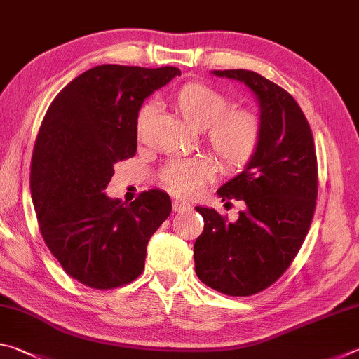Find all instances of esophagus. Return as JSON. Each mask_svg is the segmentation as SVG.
<instances>
[{"instance_id":"34e87169","label":"esophagus","mask_w":359,"mask_h":359,"mask_svg":"<svg viewBox=\"0 0 359 359\" xmlns=\"http://www.w3.org/2000/svg\"><path fill=\"white\" fill-rule=\"evenodd\" d=\"M190 208H191L190 203H187V201H182V199H174V201H172V209H174V212L188 210V209H190Z\"/></svg>"}]
</instances>
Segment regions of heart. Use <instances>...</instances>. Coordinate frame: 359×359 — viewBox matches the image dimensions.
Segmentation results:
<instances>
[{
	"mask_svg": "<svg viewBox=\"0 0 359 359\" xmlns=\"http://www.w3.org/2000/svg\"><path fill=\"white\" fill-rule=\"evenodd\" d=\"M172 107L193 128H204V142L228 172L242 171L252 161L261 141V121L245 109H229L228 96L204 82H188L171 96ZM151 107L144 104L136 114L139 136L147 128ZM214 175L204 158L174 160L163 171L169 190L191 196Z\"/></svg>",
	"mask_w": 359,
	"mask_h": 359,
	"instance_id": "b5f03b06",
	"label": "heart"
}]
</instances>
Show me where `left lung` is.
Segmentation results:
<instances>
[{"mask_svg":"<svg viewBox=\"0 0 359 359\" xmlns=\"http://www.w3.org/2000/svg\"><path fill=\"white\" fill-rule=\"evenodd\" d=\"M212 74L245 83L257 96L261 141L244 171L217 191L222 201L245 203L238 220L194 208L204 218L193 248L194 271L223 294L252 296L288 269L306 239L318 194L317 154L306 115L282 87L247 69Z\"/></svg>","mask_w":359,"mask_h":359,"instance_id":"8db88e82","label":"left lung"}]
</instances>
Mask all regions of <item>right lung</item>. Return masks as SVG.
<instances>
[{
  "label": "right lung",
  "instance_id": "1",
  "mask_svg": "<svg viewBox=\"0 0 359 359\" xmlns=\"http://www.w3.org/2000/svg\"><path fill=\"white\" fill-rule=\"evenodd\" d=\"M175 76L174 66H95L66 85L42 120L29 175L39 229L66 274L90 288L141 276L149 239L171 214L161 190L130 204L104 190L115 163L136 154L144 100Z\"/></svg>",
  "mask_w": 359,
  "mask_h": 359
}]
</instances>
